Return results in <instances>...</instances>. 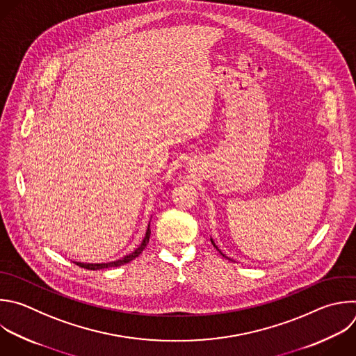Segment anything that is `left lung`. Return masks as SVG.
I'll return each mask as SVG.
<instances>
[{"mask_svg": "<svg viewBox=\"0 0 356 356\" xmlns=\"http://www.w3.org/2000/svg\"><path fill=\"white\" fill-rule=\"evenodd\" d=\"M211 242H212V245H213V248H215V249H216V250H218V252H219V253H220V254H222V256H223V257H225V259H227V257H226V256H225V254H223V253H222V252H220V250H219V249H218V246H215V243H213V241H212V239H211ZM227 260H230V259H227Z\"/></svg>", "mask_w": 356, "mask_h": 356, "instance_id": "left-lung-1", "label": "left lung"}]
</instances>
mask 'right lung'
Returning <instances> with one entry per match:
<instances>
[{"label": "right lung", "mask_w": 356, "mask_h": 356, "mask_svg": "<svg viewBox=\"0 0 356 356\" xmlns=\"http://www.w3.org/2000/svg\"><path fill=\"white\" fill-rule=\"evenodd\" d=\"M149 236H151V227L148 225L147 227V232H145V236L144 239L141 242V245L131 253H129L127 256L118 259V260H114V261H103V263H79V261H74L76 266L82 267V268H86V270H104V268H110V267H120V266H124L127 263H130L131 260H134L136 257H138L143 250L147 248L148 242H149Z\"/></svg>", "instance_id": "right-lung-1"}]
</instances>
